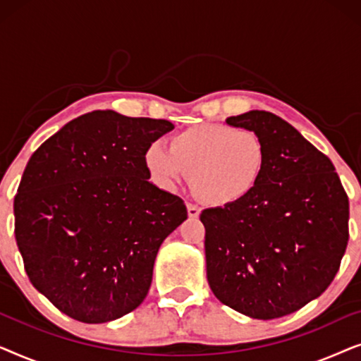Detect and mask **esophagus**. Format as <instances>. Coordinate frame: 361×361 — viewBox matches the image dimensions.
<instances>
[{
    "label": "esophagus",
    "mask_w": 361,
    "mask_h": 361,
    "mask_svg": "<svg viewBox=\"0 0 361 361\" xmlns=\"http://www.w3.org/2000/svg\"><path fill=\"white\" fill-rule=\"evenodd\" d=\"M187 214H189L190 219H197L200 215V209L194 204H187Z\"/></svg>",
    "instance_id": "34e87169"
}]
</instances>
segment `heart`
Masks as SVG:
<instances>
[{
	"label": "heart",
	"instance_id": "b5f03b06",
	"mask_svg": "<svg viewBox=\"0 0 361 361\" xmlns=\"http://www.w3.org/2000/svg\"><path fill=\"white\" fill-rule=\"evenodd\" d=\"M147 171L166 190L189 180L207 204L225 207L245 200L259 185L268 152L258 133L220 123L187 128L169 147L152 142L145 152Z\"/></svg>",
	"mask_w": 361,
	"mask_h": 361
}]
</instances>
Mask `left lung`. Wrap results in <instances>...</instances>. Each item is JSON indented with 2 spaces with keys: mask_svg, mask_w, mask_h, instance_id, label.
Instances as JSON below:
<instances>
[{
  "mask_svg": "<svg viewBox=\"0 0 361 361\" xmlns=\"http://www.w3.org/2000/svg\"><path fill=\"white\" fill-rule=\"evenodd\" d=\"M261 136L268 164L253 194L205 209L207 279L220 302L248 317L293 314L332 283L348 243V197L332 161L283 118H226Z\"/></svg>",
  "mask_w": 361,
  "mask_h": 361,
  "instance_id": "1",
  "label": "left lung"
}]
</instances>
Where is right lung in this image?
Returning <instances> with one entry per match:
<instances>
[{"mask_svg": "<svg viewBox=\"0 0 361 361\" xmlns=\"http://www.w3.org/2000/svg\"><path fill=\"white\" fill-rule=\"evenodd\" d=\"M167 120L97 110L34 151L14 197L27 278L68 317L120 319L145 300L159 246L187 219L180 197L151 184L145 152Z\"/></svg>", "mask_w": 361, "mask_h": 361, "instance_id": "obj_1", "label": "right lung"}]
</instances>
